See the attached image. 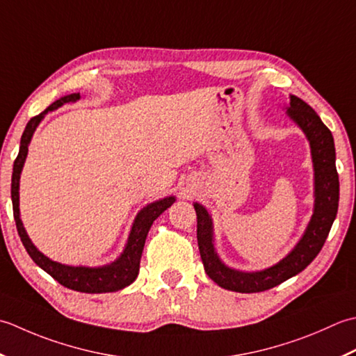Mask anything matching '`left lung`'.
<instances>
[{
  "instance_id": "1",
  "label": "left lung",
  "mask_w": 356,
  "mask_h": 356,
  "mask_svg": "<svg viewBox=\"0 0 356 356\" xmlns=\"http://www.w3.org/2000/svg\"><path fill=\"white\" fill-rule=\"evenodd\" d=\"M290 118L296 121L310 141L315 169V212L306 234L298 245L277 266L255 273L232 270L216 257L212 244V220L201 204H193L197 212V239L204 270L222 289L239 293L264 292L302 272L316 258L327 239L337 218L339 201V179L335 165V144L330 130L307 103L298 97H290L287 108Z\"/></svg>"
}]
</instances>
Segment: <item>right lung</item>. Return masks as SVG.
<instances>
[{
	"label": "right lung",
	"mask_w": 356,
	"mask_h": 356,
	"mask_svg": "<svg viewBox=\"0 0 356 356\" xmlns=\"http://www.w3.org/2000/svg\"><path fill=\"white\" fill-rule=\"evenodd\" d=\"M79 99V93H72L64 98L56 99L55 103L50 104L44 112H41L36 117L31 118L27 122V126L21 136V144H19V152L18 156L13 163V172H12V206H13V218H15L18 235L23 241V245L26 248L29 257H31L36 264H38L42 270L47 272L50 277L60 282L61 286L76 290V292H84V293H106V292H115V290H120L122 287L129 286L130 282H134L138 277V270H140V259L141 253L144 249V243H146V236L150 230L152 222H154L159 215H161L165 209L173 204L175 198L169 197L164 200H159L156 202H152L147 207H144L140 213H138L136 220L134 222V227L130 230V236L124 252L122 255L115 261V263L98 267V269H90V267H72V266H64L60 263H55V261L49 259L47 257L42 255V253L35 248L31 239H29L26 230L23 227V222L19 220V173L23 169V164L27 156V147L29 143L32 140V135L35 132L36 126L40 124L42 117L49 112L54 111V108L60 107L70 101Z\"/></svg>",
	"instance_id": "1"
}]
</instances>
